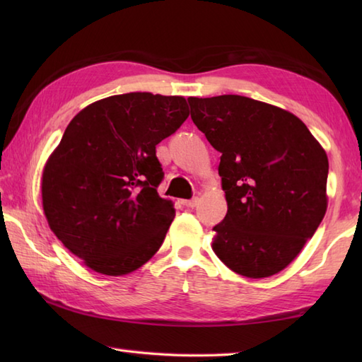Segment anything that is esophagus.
Masks as SVG:
<instances>
[{
    "mask_svg": "<svg viewBox=\"0 0 362 362\" xmlns=\"http://www.w3.org/2000/svg\"><path fill=\"white\" fill-rule=\"evenodd\" d=\"M199 202L197 197H193V199H188V201H182V204L185 206H189V209H193V206H196Z\"/></svg>",
    "mask_w": 362,
    "mask_h": 362,
    "instance_id": "1",
    "label": "esophagus"
}]
</instances>
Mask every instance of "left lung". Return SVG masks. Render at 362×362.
<instances>
[{
	"label": "left lung",
	"mask_w": 362,
	"mask_h": 362,
	"mask_svg": "<svg viewBox=\"0 0 362 362\" xmlns=\"http://www.w3.org/2000/svg\"><path fill=\"white\" fill-rule=\"evenodd\" d=\"M191 119L221 152L227 214L213 250L233 272L283 271L327 211L328 158L296 115L240 95L188 98Z\"/></svg>",
	"instance_id": "1"
}]
</instances>
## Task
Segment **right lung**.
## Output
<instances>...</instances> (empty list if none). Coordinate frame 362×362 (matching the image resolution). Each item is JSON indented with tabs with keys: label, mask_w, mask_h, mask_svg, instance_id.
Here are the masks:
<instances>
[{
	"label": "right lung",
	"mask_w": 362,
	"mask_h": 362,
	"mask_svg": "<svg viewBox=\"0 0 362 362\" xmlns=\"http://www.w3.org/2000/svg\"><path fill=\"white\" fill-rule=\"evenodd\" d=\"M188 115L185 98L136 91L90 104L65 129L43 171V210L90 269L124 275L160 249L175 210L157 193L156 146Z\"/></svg>",
	"instance_id": "add662e5"
}]
</instances>
